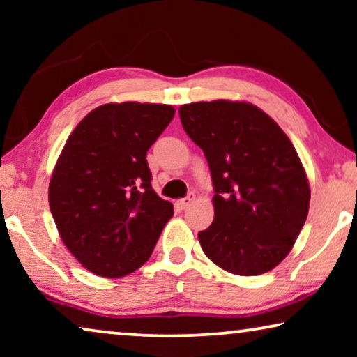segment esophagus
Wrapping results in <instances>:
<instances>
[{
  "instance_id": "1",
  "label": "esophagus",
  "mask_w": 357,
  "mask_h": 357,
  "mask_svg": "<svg viewBox=\"0 0 357 357\" xmlns=\"http://www.w3.org/2000/svg\"><path fill=\"white\" fill-rule=\"evenodd\" d=\"M193 199H195V195H188V197H185V198H182V199H178V202L175 203V204H177V208H178V209H185V208H188L190 204L193 203Z\"/></svg>"
}]
</instances>
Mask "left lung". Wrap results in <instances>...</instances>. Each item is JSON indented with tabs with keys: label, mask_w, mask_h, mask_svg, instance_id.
Segmentation results:
<instances>
[{
	"label": "left lung",
	"mask_w": 357,
	"mask_h": 357,
	"mask_svg": "<svg viewBox=\"0 0 357 357\" xmlns=\"http://www.w3.org/2000/svg\"><path fill=\"white\" fill-rule=\"evenodd\" d=\"M178 114L211 170L214 221L198 232L203 252L234 275L273 270L291 252L310 203L291 139L248 102H193Z\"/></svg>",
	"instance_id": "1"
}]
</instances>
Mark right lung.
Wrapping results in <instances>:
<instances>
[{"mask_svg": "<svg viewBox=\"0 0 357 357\" xmlns=\"http://www.w3.org/2000/svg\"><path fill=\"white\" fill-rule=\"evenodd\" d=\"M174 107L121 102L89 112L53 169L48 203L60 237L86 270L120 278L148 261L174 206L151 187L146 154Z\"/></svg>", "mask_w": 357, "mask_h": 357, "instance_id": "obj_1", "label": "right lung"}]
</instances>
